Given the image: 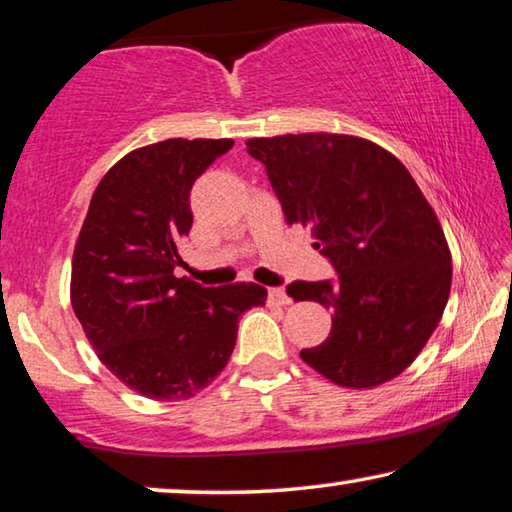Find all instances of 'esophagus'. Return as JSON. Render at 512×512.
<instances>
[{
  "mask_svg": "<svg viewBox=\"0 0 512 512\" xmlns=\"http://www.w3.org/2000/svg\"><path fill=\"white\" fill-rule=\"evenodd\" d=\"M268 298L274 302V305H291V298H288L284 288H270Z\"/></svg>",
  "mask_w": 512,
  "mask_h": 512,
  "instance_id": "1",
  "label": "esophagus"
}]
</instances>
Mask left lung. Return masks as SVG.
Wrapping results in <instances>:
<instances>
[{"instance_id": "left-lung-1", "label": "left lung", "mask_w": 512, "mask_h": 512, "mask_svg": "<svg viewBox=\"0 0 512 512\" xmlns=\"http://www.w3.org/2000/svg\"><path fill=\"white\" fill-rule=\"evenodd\" d=\"M286 224L311 231L335 279L293 281V300L332 311L300 358L346 388H374L416 360L450 295V251L409 170L383 147L337 133L251 138Z\"/></svg>"}]
</instances>
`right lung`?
<instances>
[{
  "instance_id": "right-lung-1",
  "label": "right lung",
  "mask_w": 512,
  "mask_h": 512,
  "mask_svg": "<svg viewBox=\"0 0 512 512\" xmlns=\"http://www.w3.org/2000/svg\"><path fill=\"white\" fill-rule=\"evenodd\" d=\"M233 140L170 138L127 154L96 187L73 251L71 305L99 360L161 402L194 397L226 367L258 284L175 277L194 224L191 187Z\"/></svg>"
}]
</instances>
